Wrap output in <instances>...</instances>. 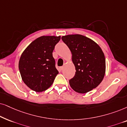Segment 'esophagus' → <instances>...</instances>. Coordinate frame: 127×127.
Wrapping results in <instances>:
<instances>
[{
	"label": "esophagus",
	"instance_id": "34e87169",
	"mask_svg": "<svg viewBox=\"0 0 127 127\" xmlns=\"http://www.w3.org/2000/svg\"><path fill=\"white\" fill-rule=\"evenodd\" d=\"M59 69H60V70H63V66H62V67H59Z\"/></svg>",
	"mask_w": 127,
	"mask_h": 127
}]
</instances>
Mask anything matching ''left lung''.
Instances as JSON below:
<instances>
[{"instance_id":"8db88e82","label":"left lung","mask_w":127,"mask_h":127,"mask_svg":"<svg viewBox=\"0 0 127 127\" xmlns=\"http://www.w3.org/2000/svg\"><path fill=\"white\" fill-rule=\"evenodd\" d=\"M62 39L70 49L75 74L69 81L75 92L85 94L99 85L106 71V60L102 49L96 42L83 35H68Z\"/></svg>"}]
</instances>
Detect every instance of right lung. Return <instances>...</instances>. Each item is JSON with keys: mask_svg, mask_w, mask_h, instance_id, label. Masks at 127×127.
I'll return each mask as SVG.
<instances>
[{"mask_svg": "<svg viewBox=\"0 0 127 127\" xmlns=\"http://www.w3.org/2000/svg\"><path fill=\"white\" fill-rule=\"evenodd\" d=\"M61 37L42 36L28 45L20 57L18 67L22 79L32 90L46 91L59 71L52 53Z\"/></svg>", "mask_w": 127, "mask_h": 127, "instance_id": "1", "label": "right lung"}]
</instances>
